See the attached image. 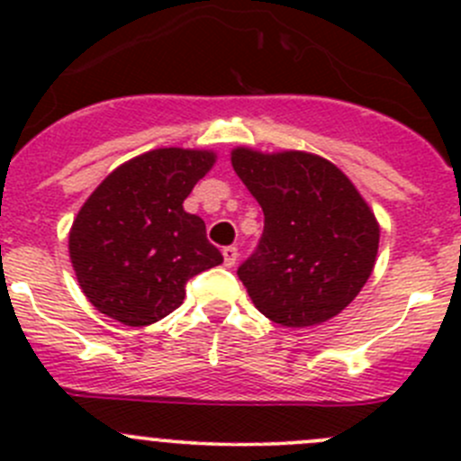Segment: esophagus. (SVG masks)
<instances>
[{
    "instance_id": "34e87169",
    "label": "esophagus",
    "mask_w": 461,
    "mask_h": 461,
    "mask_svg": "<svg viewBox=\"0 0 461 461\" xmlns=\"http://www.w3.org/2000/svg\"><path fill=\"white\" fill-rule=\"evenodd\" d=\"M222 258H225L227 267H231V265H236V260H239V248H234V245H230V248H225V249H222Z\"/></svg>"
}]
</instances>
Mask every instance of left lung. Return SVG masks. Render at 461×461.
<instances>
[{"label": "left lung", "mask_w": 461, "mask_h": 461, "mask_svg": "<svg viewBox=\"0 0 461 461\" xmlns=\"http://www.w3.org/2000/svg\"><path fill=\"white\" fill-rule=\"evenodd\" d=\"M231 167L265 216L239 267L249 299L274 323L308 328L352 303L375 267L379 222L339 167L305 151H231Z\"/></svg>", "instance_id": "obj_1"}]
</instances>
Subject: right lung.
Instances as JSON below:
<instances>
[{
	"label": "right lung",
	"instance_id": "add662e5",
	"mask_svg": "<svg viewBox=\"0 0 461 461\" xmlns=\"http://www.w3.org/2000/svg\"><path fill=\"white\" fill-rule=\"evenodd\" d=\"M216 162L212 151L153 149L111 171L73 221L68 254L86 299L131 328L185 299L192 276L222 263L204 222L183 209Z\"/></svg>",
	"mask_w": 461,
	"mask_h": 461
}]
</instances>
